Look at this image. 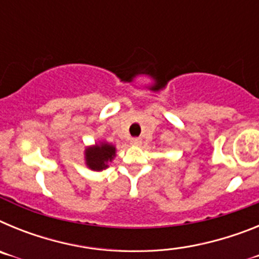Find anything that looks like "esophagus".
I'll use <instances>...</instances> for the list:
<instances>
[{
    "label": "esophagus",
    "mask_w": 259,
    "mask_h": 259,
    "mask_svg": "<svg viewBox=\"0 0 259 259\" xmlns=\"http://www.w3.org/2000/svg\"><path fill=\"white\" fill-rule=\"evenodd\" d=\"M141 143H143V140H141L140 137H134V139H131L132 145H141Z\"/></svg>",
    "instance_id": "esophagus-1"
}]
</instances>
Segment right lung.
Here are the masks:
<instances>
[{
	"instance_id": "obj_1",
	"label": "right lung",
	"mask_w": 259,
	"mask_h": 259,
	"mask_svg": "<svg viewBox=\"0 0 259 259\" xmlns=\"http://www.w3.org/2000/svg\"><path fill=\"white\" fill-rule=\"evenodd\" d=\"M115 155V148L110 144H100L85 150L87 166L95 171L104 170L107 162L111 161Z\"/></svg>"
}]
</instances>
